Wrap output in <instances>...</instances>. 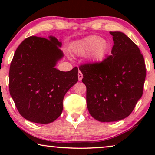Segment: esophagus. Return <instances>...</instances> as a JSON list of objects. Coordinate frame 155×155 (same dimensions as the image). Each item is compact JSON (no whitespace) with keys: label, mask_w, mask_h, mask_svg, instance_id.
Segmentation results:
<instances>
[{"label":"esophagus","mask_w":155,"mask_h":155,"mask_svg":"<svg viewBox=\"0 0 155 155\" xmlns=\"http://www.w3.org/2000/svg\"><path fill=\"white\" fill-rule=\"evenodd\" d=\"M82 78H83V75H82V73H81V71H79V72H78V80H79L80 81V80H82Z\"/></svg>","instance_id":"1"}]
</instances>
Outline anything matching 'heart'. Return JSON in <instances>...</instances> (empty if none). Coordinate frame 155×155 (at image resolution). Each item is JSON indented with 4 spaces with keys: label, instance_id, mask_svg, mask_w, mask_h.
<instances>
[{
    "label": "heart",
    "instance_id": "b5f03b06",
    "mask_svg": "<svg viewBox=\"0 0 155 155\" xmlns=\"http://www.w3.org/2000/svg\"><path fill=\"white\" fill-rule=\"evenodd\" d=\"M111 49V44L107 39L96 35H90L78 40L73 44V51L78 56L89 54L90 60L97 63L105 58Z\"/></svg>",
    "mask_w": 155,
    "mask_h": 155
}]
</instances>
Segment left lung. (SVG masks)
<instances>
[{
  "mask_svg": "<svg viewBox=\"0 0 155 155\" xmlns=\"http://www.w3.org/2000/svg\"><path fill=\"white\" fill-rule=\"evenodd\" d=\"M110 34L114 40L111 56L100 63L79 68L88 111L101 122L128 117L143 95L146 77L143 56L136 44L121 31Z\"/></svg>",
  "mask_w": 155,
  "mask_h": 155,
  "instance_id": "1",
  "label": "left lung"
}]
</instances>
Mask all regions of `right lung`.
I'll list each match as a JSON object with an SVG mask.
<instances>
[{
  "label": "right lung",
  "instance_id": "right-lung-1",
  "mask_svg": "<svg viewBox=\"0 0 155 155\" xmlns=\"http://www.w3.org/2000/svg\"><path fill=\"white\" fill-rule=\"evenodd\" d=\"M61 41L29 37L15 51L9 72L10 94L20 115L33 123L54 122L63 111L66 92L78 80V68H56L63 57Z\"/></svg>",
  "mask_w": 155,
  "mask_h": 155
}]
</instances>
